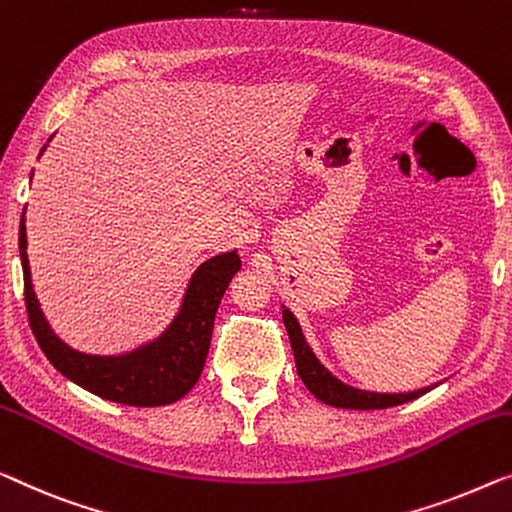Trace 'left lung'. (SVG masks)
I'll use <instances>...</instances> for the list:
<instances>
[{
	"label": "left lung",
	"mask_w": 512,
	"mask_h": 512,
	"mask_svg": "<svg viewBox=\"0 0 512 512\" xmlns=\"http://www.w3.org/2000/svg\"><path fill=\"white\" fill-rule=\"evenodd\" d=\"M282 322H285L289 342H292L296 372H299L305 388H308V391L324 404H331V407H340V409H363V411L388 409V407H398V404L421 398V395H425L427 391H432V386H425L409 393H372V391H361V388L349 386L338 377H333L331 372L319 363V358L315 356V352H312L308 342H305L301 326L292 315V310H287L285 305H282Z\"/></svg>",
	"instance_id": "1"
}]
</instances>
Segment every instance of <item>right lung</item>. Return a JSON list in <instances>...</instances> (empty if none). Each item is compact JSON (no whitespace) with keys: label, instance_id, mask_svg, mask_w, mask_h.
Here are the masks:
<instances>
[{"label":"right lung","instance_id":"add662e5","mask_svg":"<svg viewBox=\"0 0 512 512\" xmlns=\"http://www.w3.org/2000/svg\"><path fill=\"white\" fill-rule=\"evenodd\" d=\"M52 140V137H50ZM45 147L41 149V154ZM20 262L25 276V305L34 338L48 361L66 379L98 395L103 400L131 407H163L181 400L197 384L207 361L211 331L216 310L223 299L234 273L241 269V259L232 253H223L197 266L183 294L179 312L170 326L147 345L133 352L117 356L82 354L68 347L59 335L50 329L41 303L32 287V271L27 259V227L25 211L20 218Z\"/></svg>","mask_w":512,"mask_h":512}]
</instances>
